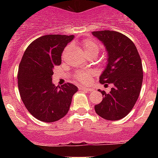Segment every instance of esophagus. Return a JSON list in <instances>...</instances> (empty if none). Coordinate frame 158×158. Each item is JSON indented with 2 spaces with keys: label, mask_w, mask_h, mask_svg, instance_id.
I'll return each instance as SVG.
<instances>
[{
  "label": "esophagus",
  "mask_w": 158,
  "mask_h": 158,
  "mask_svg": "<svg viewBox=\"0 0 158 158\" xmlns=\"http://www.w3.org/2000/svg\"><path fill=\"white\" fill-rule=\"evenodd\" d=\"M80 89H81V90H83V91H85V92H87V93L92 92V90H93V89H90V88H85V87L80 88Z\"/></svg>",
  "instance_id": "1"
}]
</instances>
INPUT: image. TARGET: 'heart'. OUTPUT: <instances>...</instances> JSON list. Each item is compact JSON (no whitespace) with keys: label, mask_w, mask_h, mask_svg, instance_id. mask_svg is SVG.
<instances>
[{"label":"heart","mask_w":158,"mask_h":158,"mask_svg":"<svg viewBox=\"0 0 158 158\" xmlns=\"http://www.w3.org/2000/svg\"><path fill=\"white\" fill-rule=\"evenodd\" d=\"M82 46L85 50V52L89 55L90 54H98L99 51H100V43L97 41L87 39V40H84L82 41ZM70 49V46L67 47L64 51V53L66 52ZM93 75V71H89V72H83V71H77L74 73L73 77L78 83L82 84V85H86L89 84L91 81L92 77Z\"/></svg>","instance_id":"obj_1"}]
</instances>
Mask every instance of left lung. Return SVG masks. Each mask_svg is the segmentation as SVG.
<instances>
[{
  "label": "left lung",
  "mask_w": 158,
  "mask_h": 158,
  "mask_svg": "<svg viewBox=\"0 0 158 158\" xmlns=\"http://www.w3.org/2000/svg\"><path fill=\"white\" fill-rule=\"evenodd\" d=\"M108 54L106 69L100 77L104 86L111 84L110 93L99 90L103 100L95 105L97 115L107 120H118L128 115L140 94L143 79L142 64L136 47L127 36L114 31H93Z\"/></svg>",
  "instance_id": "obj_1"
}]
</instances>
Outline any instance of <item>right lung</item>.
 I'll use <instances>...</instances> for the list:
<instances>
[{"label": "right lung", "mask_w": 158, "mask_h": 158, "mask_svg": "<svg viewBox=\"0 0 158 158\" xmlns=\"http://www.w3.org/2000/svg\"><path fill=\"white\" fill-rule=\"evenodd\" d=\"M73 35H47L38 38L26 49L18 70V88L27 111L45 123L65 116L77 87L65 83L61 88L52 83L53 69L62 63V53Z\"/></svg>", "instance_id": "obj_1"}]
</instances>
